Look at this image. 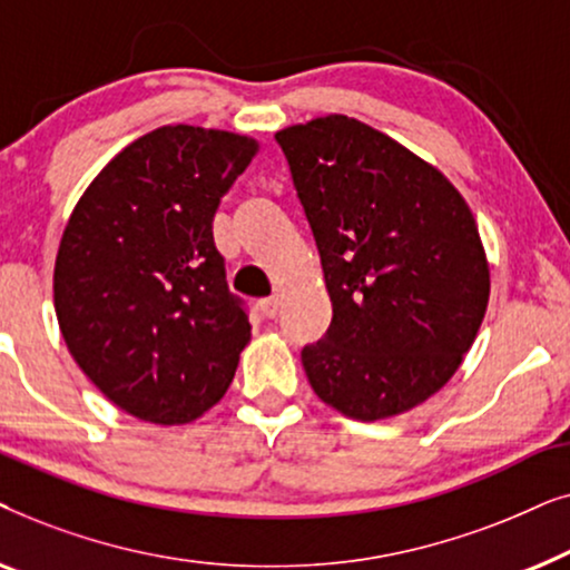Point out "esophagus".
I'll return each mask as SVG.
<instances>
[{
    "instance_id": "esophagus-1",
    "label": "esophagus",
    "mask_w": 570,
    "mask_h": 570,
    "mask_svg": "<svg viewBox=\"0 0 570 570\" xmlns=\"http://www.w3.org/2000/svg\"><path fill=\"white\" fill-rule=\"evenodd\" d=\"M279 306H283V301H279V295H272V298H264L259 303V311L267 318H275L279 314Z\"/></svg>"
}]
</instances>
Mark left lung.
<instances>
[{
	"instance_id": "1",
	"label": "left lung",
	"mask_w": 570,
	"mask_h": 570,
	"mask_svg": "<svg viewBox=\"0 0 570 570\" xmlns=\"http://www.w3.org/2000/svg\"><path fill=\"white\" fill-rule=\"evenodd\" d=\"M322 256L332 324L301 350L314 392L342 415H400L439 392L472 347L490 272L454 186L347 116L275 135Z\"/></svg>"
}]
</instances>
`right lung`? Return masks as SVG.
<instances>
[{"instance_id":"add662e5","label":"right lung","mask_w":570,"mask_h":570,"mask_svg":"<svg viewBox=\"0 0 570 570\" xmlns=\"http://www.w3.org/2000/svg\"><path fill=\"white\" fill-rule=\"evenodd\" d=\"M254 139L160 127L116 155L69 217L53 306L85 376L139 420L189 423L228 392L252 337L213 238Z\"/></svg>"}]
</instances>
